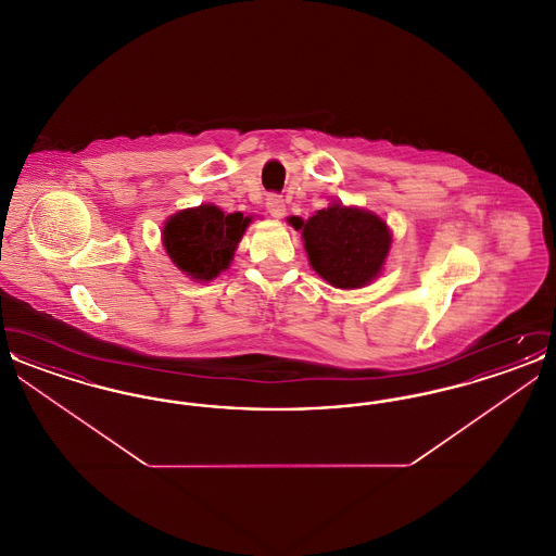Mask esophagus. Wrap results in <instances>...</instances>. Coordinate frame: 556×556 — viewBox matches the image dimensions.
<instances>
[{"label":"esophagus","mask_w":556,"mask_h":556,"mask_svg":"<svg viewBox=\"0 0 556 556\" xmlns=\"http://www.w3.org/2000/svg\"><path fill=\"white\" fill-rule=\"evenodd\" d=\"M266 211L273 218H283L286 216V202L279 195H268Z\"/></svg>","instance_id":"obj_1"}]
</instances>
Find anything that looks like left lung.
<instances>
[{
	"label": "left lung",
	"mask_w": 556,
	"mask_h": 556,
	"mask_svg": "<svg viewBox=\"0 0 556 556\" xmlns=\"http://www.w3.org/2000/svg\"><path fill=\"white\" fill-rule=\"evenodd\" d=\"M288 223L302 233L313 270L338 290L367 288L381 275L392 248V229L381 216L338 200L308 220L290 216Z\"/></svg>",
	"instance_id": "1"
}]
</instances>
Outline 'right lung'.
Segmentation results:
<instances>
[{"label":"right lung","mask_w":556,"mask_h":556,"mask_svg":"<svg viewBox=\"0 0 556 556\" xmlns=\"http://www.w3.org/2000/svg\"><path fill=\"white\" fill-rule=\"evenodd\" d=\"M250 223L252 216L241 212L225 214L214 204H200L164 220L162 245L170 263L191 281L208 283L231 266Z\"/></svg>","instance_id":"1"}]
</instances>
